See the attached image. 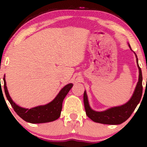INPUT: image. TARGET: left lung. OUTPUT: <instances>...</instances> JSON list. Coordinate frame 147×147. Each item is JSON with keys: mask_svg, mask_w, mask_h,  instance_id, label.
Listing matches in <instances>:
<instances>
[{"mask_svg": "<svg viewBox=\"0 0 147 147\" xmlns=\"http://www.w3.org/2000/svg\"><path fill=\"white\" fill-rule=\"evenodd\" d=\"M128 44L131 50L129 43ZM134 54L136 55V62H137L138 69H139V79H138V84L133 92L132 97L126 104L110 108L104 111H95L91 109L88 102L86 91H84V103L86 113L88 117L92 119L93 122L104 124H111V125L122 124L125 122L126 119H129L136 108L137 107L138 104L140 103L142 95V75L141 68H140L139 64H138L137 55L135 52Z\"/></svg>", "mask_w": 147, "mask_h": 147, "instance_id": "8db88e82", "label": "left lung"}]
</instances>
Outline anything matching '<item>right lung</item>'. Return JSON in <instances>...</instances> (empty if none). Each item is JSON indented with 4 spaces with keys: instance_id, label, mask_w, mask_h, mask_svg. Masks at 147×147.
I'll use <instances>...</instances> for the list:
<instances>
[{
    "instance_id": "1",
    "label": "right lung",
    "mask_w": 147,
    "mask_h": 147,
    "mask_svg": "<svg viewBox=\"0 0 147 147\" xmlns=\"http://www.w3.org/2000/svg\"><path fill=\"white\" fill-rule=\"evenodd\" d=\"M3 82H4V89L6 97L15 112L25 122L32 124L53 122L58 119L61 115L63 99L73 86L72 84H67L59 91L58 95L52 102L45 105L38 106L29 109L21 107L12 100L8 92L5 76L3 77Z\"/></svg>"
}]
</instances>
